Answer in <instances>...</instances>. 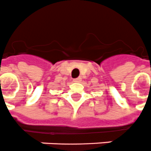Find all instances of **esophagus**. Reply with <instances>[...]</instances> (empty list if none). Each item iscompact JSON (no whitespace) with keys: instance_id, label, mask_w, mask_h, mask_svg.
<instances>
[{"instance_id":"esophagus-1","label":"esophagus","mask_w":151,"mask_h":151,"mask_svg":"<svg viewBox=\"0 0 151 151\" xmlns=\"http://www.w3.org/2000/svg\"><path fill=\"white\" fill-rule=\"evenodd\" d=\"M81 80H82L81 77H78V78H76V79H73V82H75V83H79Z\"/></svg>"}]
</instances>
